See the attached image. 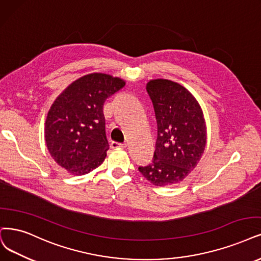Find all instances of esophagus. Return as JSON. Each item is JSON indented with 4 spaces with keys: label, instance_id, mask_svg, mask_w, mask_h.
Here are the masks:
<instances>
[{
    "label": "esophagus",
    "instance_id": "34e87169",
    "mask_svg": "<svg viewBox=\"0 0 261 261\" xmlns=\"http://www.w3.org/2000/svg\"><path fill=\"white\" fill-rule=\"evenodd\" d=\"M111 145H112L113 148H117V147L125 148V147H127V144H125V143H118V142H112Z\"/></svg>",
    "mask_w": 261,
    "mask_h": 261
}]
</instances>
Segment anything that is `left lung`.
Segmentation results:
<instances>
[{"mask_svg": "<svg viewBox=\"0 0 261 261\" xmlns=\"http://www.w3.org/2000/svg\"><path fill=\"white\" fill-rule=\"evenodd\" d=\"M146 90L155 111L157 141L151 163L139 171L155 186L175 185L197 167L204 151L203 113L195 96L177 83L152 80Z\"/></svg>", "mask_w": 261, "mask_h": 261, "instance_id": "obj_1", "label": "left lung"}]
</instances>
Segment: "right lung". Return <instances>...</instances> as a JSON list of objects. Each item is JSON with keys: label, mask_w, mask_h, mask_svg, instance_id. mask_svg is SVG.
I'll use <instances>...</instances> for the list:
<instances>
[{"label": "right lung", "mask_w": 261, "mask_h": 261, "mask_svg": "<svg viewBox=\"0 0 261 261\" xmlns=\"http://www.w3.org/2000/svg\"><path fill=\"white\" fill-rule=\"evenodd\" d=\"M125 82L103 73L85 75L58 96L48 112L45 141L54 160L74 175L98 168L110 148L103 105Z\"/></svg>", "instance_id": "1"}]
</instances>
